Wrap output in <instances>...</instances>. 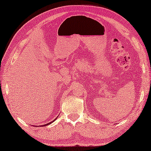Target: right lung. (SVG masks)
I'll return each instance as SVG.
<instances>
[{
  "instance_id": "obj_1",
  "label": "right lung",
  "mask_w": 151,
  "mask_h": 151,
  "mask_svg": "<svg viewBox=\"0 0 151 151\" xmlns=\"http://www.w3.org/2000/svg\"><path fill=\"white\" fill-rule=\"evenodd\" d=\"M54 120H53V121H52V122H49V123H47V124H46L42 125V126H43V127H45V126H47V125H49V124H51V123H52V122H53V121H54ZM39 127H41V126H39Z\"/></svg>"
}]
</instances>
